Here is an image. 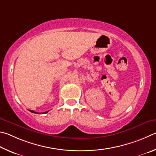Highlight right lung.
Instances as JSON below:
<instances>
[{
  "label": "right lung",
  "mask_w": 156,
  "mask_h": 156,
  "mask_svg": "<svg viewBox=\"0 0 156 156\" xmlns=\"http://www.w3.org/2000/svg\"><path fill=\"white\" fill-rule=\"evenodd\" d=\"M30 112H32V113H35V114H37V112H35V111H34V110H29ZM48 111H47V112H43V113H42V114H46V113H47ZM38 114V113H37ZM39 114H41V113H39Z\"/></svg>",
  "instance_id": "1"
}]
</instances>
